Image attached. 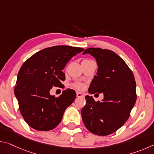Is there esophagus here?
<instances>
[{"label": "esophagus", "mask_w": 154, "mask_h": 154, "mask_svg": "<svg viewBox=\"0 0 154 154\" xmlns=\"http://www.w3.org/2000/svg\"><path fill=\"white\" fill-rule=\"evenodd\" d=\"M77 97H84V94L82 92H77Z\"/></svg>", "instance_id": "34e87169"}]
</instances>
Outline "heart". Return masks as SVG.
I'll return each instance as SVG.
<instances>
[{"instance_id":"1","label":"heart","mask_w":154,"mask_h":154,"mask_svg":"<svg viewBox=\"0 0 154 154\" xmlns=\"http://www.w3.org/2000/svg\"><path fill=\"white\" fill-rule=\"evenodd\" d=\"M73 86L78 90H82L83 87H84V85H83V84L82 83H77L73 84Z\"/></svg>"}]
</instances>
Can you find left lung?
Wrapping results in <instances>:
<instances>
[{
  "instance_id": "1",
  "label": "left lung",
  "mask_w": 154,
  "mask_h": 154,
  "mask_svg": "<svg viewBox=\"0 0 154 154\" xmlns=\"http://www.w3.org/2000/svg\"><path fill=\"white\" fill-rule=\"evenodd\" d=\"M98 66L96 76L90 83V94L103 93L101 102L85 96L86 105L82 110L85 126L93 134L106 136L116 132L130 117L137 100L134 75L124 60L114 51L100 48H88Z\"/></svg>"
}]
</instances>
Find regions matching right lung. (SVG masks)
<instances>
[{"label":"right lung","instance_id":"1","mask_svg":"<svg viewBox=\"0 0 154 154\" xmlns=\"http://www.w3.org/2000/svg\"><path fill=\"white\" fill-rule=\"evenodd\" d=\"M83 51L77 47L53 46L36 52L22 64L14 93L20 113L28 126L48 131L60 123L64 111L76 98V92L65 90L56 97L49 91L53 87H64L62 70L72 57Z\"/></svg>","mask_w":154,"mask_h":154}]
</instances>
